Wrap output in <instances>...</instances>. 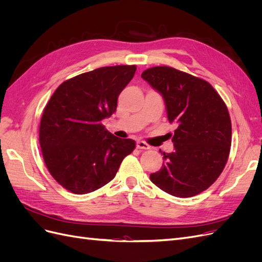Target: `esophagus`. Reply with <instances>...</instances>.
<instances>
[{
	"instance_id": "esophagus-1",
	"label": "esophagus",
	"mask_w": 262,
	"mask_h": 262,
	"mask_svg": "<svg viewBox=\"0 0 262 262\" xmlns=\"http://www.w3.org/2000/svg\"><path fill=\"white\" fill-rule=\"evenodd\" d=\"M137 147L140 148V149H149L150 148V146L143 141H138L137 142Z\"/></svg>"
}]
</instances>
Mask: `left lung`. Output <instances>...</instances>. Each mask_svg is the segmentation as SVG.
Segmentation results:
<instances>
[{"label":"left lung","mask_w":262,"mask_h":262,"mask_svg":"<svg viewBox=\"0 0 262 262\" xmlns=\"http://www.w3.org/2000/svg\"><path fill=\"white\" fill-rule=\"evenodd\" d=\"M141 76L163 95L168 121L177 125L175 150L163 152V167L150 173V181L173 196L201 193L220 177L231 150L224 100L209 82L170 67L149 68Z\"/></svg>","instance_id":"1"}]
</instances>
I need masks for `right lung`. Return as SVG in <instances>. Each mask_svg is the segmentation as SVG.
<instances>
[{
  "mask_svg": "<svg viewBox=\"0 0 262 262\" xmlns=\"http://www.w3.org/2000/svg\"><path fill=\"white\" fill-rule=\"evenodd\" d=\"M136 66L99 68L63 82L47 104L39 126L45 164L70 192L85 194L112 181L136 141L107 131L102 119L117 109L119 94Z\"/></svg>",
  "mask_w": 262,
  "mask_h": 262,
  "instance_id": "add662e5",
  "label": "right lung"
}]
</instances>
